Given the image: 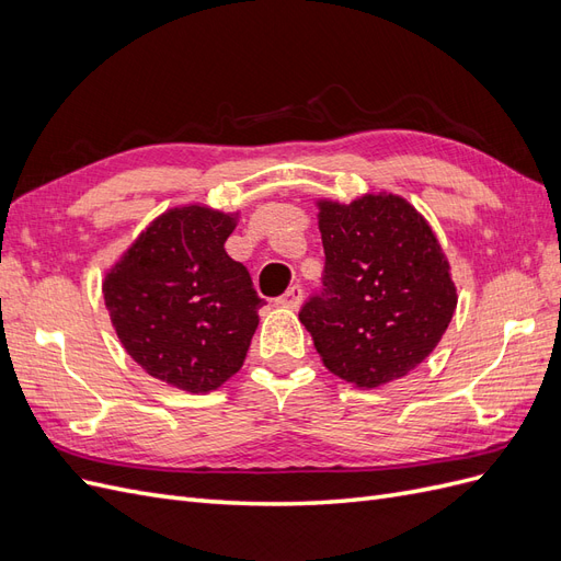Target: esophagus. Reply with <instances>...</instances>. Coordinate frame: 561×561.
<instances>
[{"mask_svg":"<svg viewBox=\"0 0 561 561\" xmlns=\"http://www.w3.org/2000/svg\"><path fill=\"white\" fill-rule=\"evenodd\" d=\"M301 299H304V290L301 285H293L287 287V293L283 297H278V304L285 309H299L301 307Z\"/></svg>","mask_w":561,"mask_h":561,"instance_id":"34e87169","label":"esophagus"}]
</instances>
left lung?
Instances as JSON below:
<instances>
[{"mask_svg":"<svg viewBox=\"0 0 561 561\" xmlns=\"http://www.w3.org/2000/svg\"><path fill=\"white\" fill-rule=\"evenodd\" d=\"M322 290L299 311L334 377L377 388L421 365L456 311L449 262L423 215L396 194L318 201Z\"/></svg>","mask_w":561,"mask_h":561,"instance_id":"1","label":"left lung"}]
</instances>
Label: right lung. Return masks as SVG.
Segmentation results:
<instances>
[{"label":"right lung","instance_id":"add662e5","mask_svg":"<svg viewBox=\"0 0 561 561\" xmlns=\"http://www.w3.org/2000/svg\"><path fill=\"white\" fill-rule=\"evenodd\" d=\"M239 215L165 210L118 257L103 297L118 342L149 377L210 393L243 367L260 307L248 268L225 243Z\"/></svg>","mask_w":561,"mask_h":561}]
</instances>
